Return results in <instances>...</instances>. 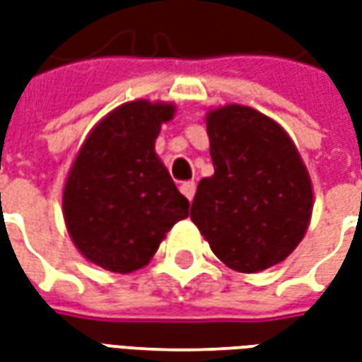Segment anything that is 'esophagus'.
I'll return each mask as SVG.
<instances>
[{
  "instance_id": "1",
  "label": "esophagus",
  "mask_w": 362,
  "mask_h": 362,
  "mask_svg": "<svg viewBox=\"0 0 362 362\" xmlns=\"http://www.w3.org/2000/svg\"><path fill=\"white\" fill-rule=\"evenodd\" d=\"M180 192L192 202L194 196H196V182H184V184H180Z\"/></svg>"
}]
</instances>
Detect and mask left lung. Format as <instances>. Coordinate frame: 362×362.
Returning <instances> with one entry per match:
<instances>
[{
    "instance_id": "8db88e82",
    "label": "left lung",
    "mask_w": 362,
    "mask_h": 362,
    "mask_svg": "<svg viewBox=\"0 0 362 362\" xmlns=\"http://www.w3.org/2000/svg\"><path fill=\"white\" fill-rule=\"evenodd\" d=\"M205 124L215 174L197 184L189 217L225 266L264 272L308 228V170L287 132L250 106L227 104Z\"/></svg>"
}]
</instances>
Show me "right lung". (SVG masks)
Segmentation results:
<instances>
[{
    "instance_id": "right-lung-1",
    "label": "right lung",
    "mask_w": 362,
    "mask_h": 362,
    "mask_svg": "<svg viewBox=\"0 0 362 362\" xmlns=\"http://www.w3.org/2000/svg\"><path fill=\"white\" fill-rule=\"evenodd\" d=\"M174 104L134 100L87 135L64 188L67 233L85 258L114 273L147 266L166 233L188 217L182 196L155 153Z\"/></svg>"
}]
</instances>
